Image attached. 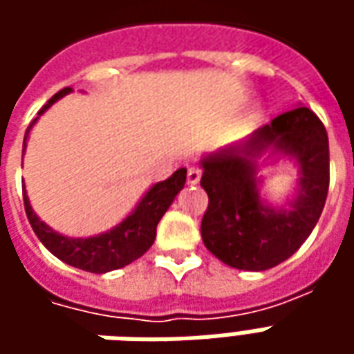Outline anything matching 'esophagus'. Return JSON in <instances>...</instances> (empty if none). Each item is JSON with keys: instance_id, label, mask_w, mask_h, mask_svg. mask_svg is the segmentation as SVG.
Wrapping results in <instances>:
<instances>
[{"instance_id": "34e87169", "label": "esophagus", "mask_w": 354, "mask_h": 354, "mask_svg": "<svg viewBox=\"0 0 354 354\" xmlns=\"http://www.w3.org/2000/svg\"><path fill=\"white\" fill-rule=\"evenodd\" d=\"M201 174H203V170H201L199 167H189V169H187V184H197L201 180Z\"/></svg>"}]
</instances>
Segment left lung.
I'll return each instance as SVG.
<instances>
[{"label":"left lung","mask_w":354,"mask_h":354,"mask_svg":"<svg viewBox=\"0 0 354 354\" xmlns=\"http://www.w3.org/2000/svg\"><path fill=\"white\" fill-rule=\"evenodd\" d=\"M273 147L300 167L297 199L288 209H269L255 182L257 157ZM201 185L208 195L201 222L203 243L223 263L266 271L288 260L311 235L326 203L330 149L324 124L309 108H294L254 131L245 146H230L203 161Z\"/></svg>","instance_id":"obj_1"}]
</instances>
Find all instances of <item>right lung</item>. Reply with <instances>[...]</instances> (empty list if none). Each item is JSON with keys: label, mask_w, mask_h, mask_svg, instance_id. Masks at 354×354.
<instances>
[{"label": "right lung", "mask_w": 354, "mask_h": 354, "mask_svg": "<svg viewBox=\"0 0 354 354\" xmlns=\"http://www.w3.org/2000/svg\"><path fill=\"white\" fill-rule=\"evenodd\" d=\"M70 91H72L70 87L58 91L39 109V115L49 108L50 104H55L60 96H64ZM34 123H30V127H28L22 147H26L28 132ZM22 153H24V149H22ZM185 174H187V170L178 169L165 182L155 184L144 195V199L140 201L138 207L132 210L131 216H127V220L115 225L113 230L96 235V237L70 239L53 231L49 225H45L35 216V212L30 207L26 192L22 189L24 192V210H26L30 225H32L37 239L41 241L49 252L57 256L58 260L66 261L68 266L88 271V273H108V271H113L119 267L129 266L149 250V246L153 245L155 241L157 223L162 218V214L167 212V208L172 205V201L180 193V189L184 187Z\"/></svg>", "instance_id": "add662e5"}]
</instances>
